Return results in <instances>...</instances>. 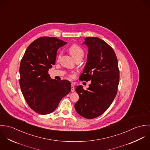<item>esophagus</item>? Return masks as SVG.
<instances>
[{"mask_svg": "<svg viewBox=\"0 0 150 150\" xmlns=\"http://www.w3.org/2000/svg\"><path fill=\"white\" fill-rule=\"evenodd\" d=\"M71 92H74L75 91V89H74V84L73 83H71Z\"/></svg>", "mask_w": 150, "mask_h": 150, "instance_id": "34e87169", "label": "esophagus"}]
</instances>
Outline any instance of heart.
Segmentation results:
<instances>
[{
	"mask_svg": "<svg viewBox=\"0 0 150 150\" xmlns=\"http://www.w3.org/2000/svg\"><path fill=\"white\" fill-rule=\"evenodd\" d=\"M69 51L71 55V56L76 59L78 58H83L84 55V50L78 44H73L71 45L69 48ZM61 56V53H59L57 56V58L59 59Z\"/></svg>",
	"mask_w": 150,
	"mask_h": 150,
	"instance_id": "heart-1",
	"label": "heart"
}]
</instances>
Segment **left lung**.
<instances>
[{"label":"left lung","instance_id":"left-lung-1","mask_svg":"<svg viewBox=\"0 0 150 150\" xmlns=\"http://www.w3.org/2000/svg\"><path fill=\"white\" fill-rule=\"evenodd\" d=\"M83 44L88 48V58L80 80L90 81L87 90L81 86L76 91L79 99L74 105L82 117L92 119L101 115L110 107L118 90L120 71L115 53L104 40L96 38H86Z\"/></svg>","mask_w":150,"mask_h":150}]
</instances>
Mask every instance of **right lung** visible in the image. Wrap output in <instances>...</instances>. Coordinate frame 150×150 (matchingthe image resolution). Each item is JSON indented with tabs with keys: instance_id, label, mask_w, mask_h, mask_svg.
<instances>
[{
	"instance_id": "right-lung-1",
	"label": "right lung",
	"mask_w": 150,
	"mask_h": 150,
	"mask_svg": "<svg viewBox=\"0 0 150 150\" xmlns=\"http://www.w3.org/2000/svg\"><path fill=\"white\" fill-rule=\"evenodd\" d=\"M67 42L55 37H40L26 48L20 66V85L24 98L33 111L53 112L71 90L69 81L52 79L48 70L55 64L57 52Z\"/></svg>"
}]
</instances>
